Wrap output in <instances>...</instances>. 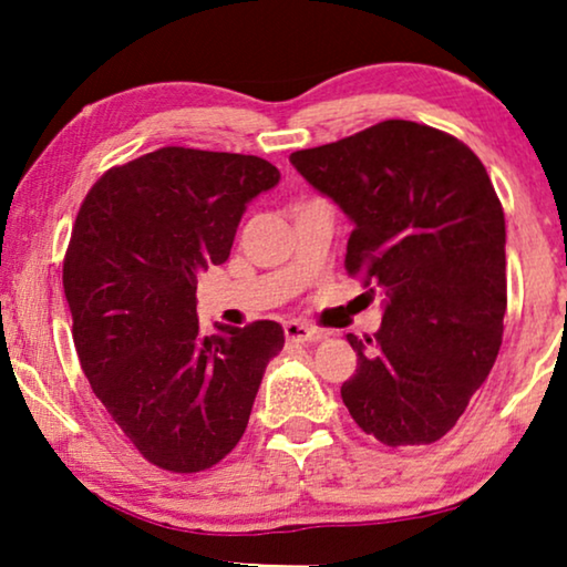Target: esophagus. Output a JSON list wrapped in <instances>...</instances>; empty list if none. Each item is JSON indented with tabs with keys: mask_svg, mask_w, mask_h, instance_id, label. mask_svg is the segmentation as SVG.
I'll return each mask as SVG.
<instances>
[{
	"mask_svg": "<svg viewBox=\"0 0 567 567\" xmlns=\"http://www.w3.org/2000/svg\"><path fill=\"white\" fill-rule=\"evenodd\" d=\"M284 332H286V338L289 340H293V343H309V340H315V338H320V332H317L312 324H307V322H299V320H289L284 324Z\"/></svg>",
	"mask_w": 567,
	"mask_h": 567,
	"instance_id": "esophagus-1",
	"label": "esophagus"
}]
</instances>
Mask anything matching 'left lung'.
<instances>
[{
    "label": "left lung",
    "instance_id": "1",
    "mask_svg": "<svg viewBox=\"0 0 567 567\" xmlns=\"http://www.w3.org/2000/svg\"><path fill=\"white\" fill-rule=\"evenodd\" d=\"M289 162L353 224L346 270L382 291V328L348 343V413L386 446L433 444L491 374L506 315V219L477 154L382 121ZM374 291V289H371Z\"/></svg>",
    "mask_w": 567,
    "mask_h": 567
}]
</instances>
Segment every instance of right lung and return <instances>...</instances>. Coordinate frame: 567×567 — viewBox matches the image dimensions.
<instances>
[{
    "label": "right lung",
    "instance_id": "1",
    "mask_svg": "<svg viewBox=\"0 0 567 567\" xmlns=\"http://www.w3.org/2000/svg\"><path fill=\"white\" fill-rule=\"evenodd\" d=\"M281 173L252 154L162 146L113 167L76 214L64 258L72 336L92 392L144 460L221 462L250 421L274 320L200 336L198 278L229 258L247 204Z\"/></svg>",
    "mask_w": 567,
    "mask_h": 567
}]
</instances>
